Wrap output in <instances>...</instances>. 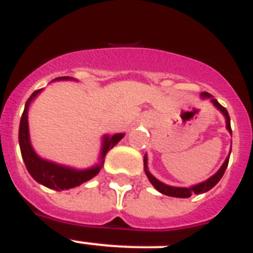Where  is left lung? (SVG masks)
<instances>
[{
	"label": "left lung",
	"mask_w": 253,
	"mask_h": 253,
	"mask_svg": "<svg viewBox=\"0 0 253 253\" xmlns=\"http://www.w3.org/2000/svg\"><path fill=\"white\" fill-rule=\"evenodd\" d=\"M202 95H203V97H211V94H208V93H202ZM211 101H212V103H213L214 106H216V107L225 115V118H226V128H227V130L231 133L230 116H229V112H227V110L224 107V106H221V104L217 102V99H211ZM229 158H230V155L227 156L226 160H225V163L220 168V170H218V172H217L214 176H212L211 178H208L207 181H204V182L199 183V185H195V186H193V187H173V186H168V185H164L163 182H160L159 179H156L155 177L152 176L151 173L147 170V159H146V156H145V172H146V176L149 177L150 182L154 185V187H155L158 191H160L162 194H164V195H168V197H174V198H190L191 195H193V194L206 193V191H208V190L212 189V187H213L214 185H216V183L218 182L221 178H222L225 170H226L227 164H229Z\"/></svg>",
	"instance_id": "1"
}]
</instances>
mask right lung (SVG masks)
<instances>
[{
    "instance_id": "right-lung-1",
    "label": "right lung",
    "mask_w": 253,
    "mask_h": 253,
    "mask_svg": "<svg viewBox=\"0 0 253 253\" xmlns=\"http://www.w3.org/2000/svg\"><path fill=\"white\" fill-rule=\"evenodd\" d=\"M70 79L68 76L58 77V80H67ZM40 90L33 91L32 95L28 98L26 102V107L23 111L22 119H20V125H19V145H20V152H22L23 160L28 169L29 174L36 179L37 182L43 185V186L49 187V189L56 190V191H62V190H68L72 187H76L81 183L86 182L89 179L97 176L98 172L101 170L104 164V156L111 150L120 139L124 137V134H115L112 137L106 135L103 141V149H102L101 163L97 167H93L90 169H85V170H76V169L67 168V167L58 166L54 163L46 162V160L41 159L36 155V152L33 151L31 142H29L28 134V106L33 98L36 97Z\"/></svg>"
}]
</instances>
